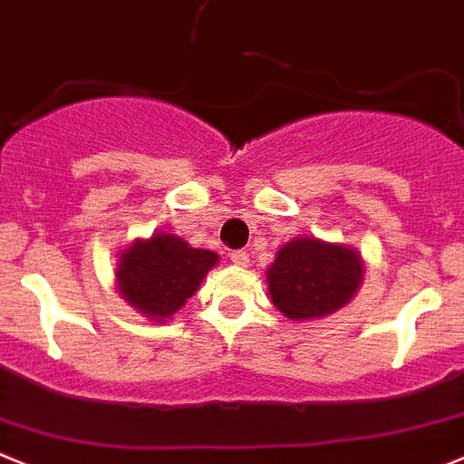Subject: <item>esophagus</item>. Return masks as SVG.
I'll use <instances>...</instances> for the list:
<instances>
[{
  "mask_svg": "<svg viewBox=\"0 0 464 464\" xmlns=\"http://www.w3.org/2000/svg\"><path fill=\"white\" fill-rule=\"evenodd\" d=\"M231 263L237 265V267H246L249 265V254L245 249L231 251Z\"/></svg>",
  "mask_w": 464,
  "mask_h": 464,
  "instance_id": "obj_1",
  "label": "esophagus"
}]
</instances>
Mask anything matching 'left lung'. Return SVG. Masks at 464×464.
<instances>
[{
    "label": "left lung",
    "mask_w": 464,
    "mask_h": 464,
    "mask_svg": "<svg viewBox=\"0 0 464 464\" xmlns=\"http://www.w3.org/2000/svg\"><path fill=\"white\" fill-rule=\"evenodd\" d=\"M365 276L361 254L346 245L296 237L278 249L267 269L274 305L295 322L328 317L352 301Z\"/></svg>",
    "instance_id": "obj_1"
}]
</instances>
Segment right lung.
Segmentation results:
<instances>
[{
    "label": "right lung",
    "instance_id": "obj_1",
    "mask_svg": "<svg viewBox=\"0 0 464 464\" xmlns=\"http://www.w3.org/2000/svg\"><path fill=\"white\" fill-rule=\"evenodd\" d=\"M218 260L215 251L195 249L174 233H154L120 254L118 290L145 317L165 322L199 290Z\"/></svg>",
    "mask_w": 464,
    "mask_h": 464
}]
</instances>
